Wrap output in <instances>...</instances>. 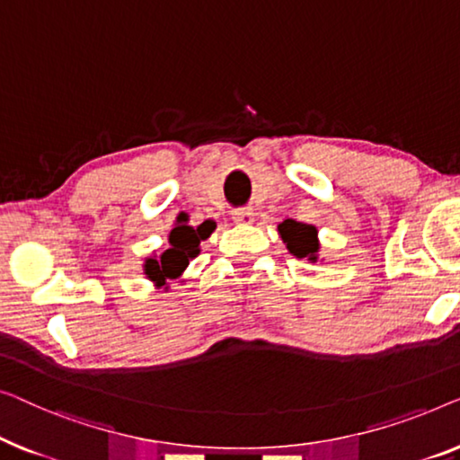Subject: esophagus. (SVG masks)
<instances>
[{"instance_id": "obj_1", "label": "esophagus", "mask_w": 460, "mask_h": 460, "mask_svg": "<svg viewBox=\"0 0 460 460\" xmlns=\"http://www.w3.org/2000/svg\"><path fill=\"white\" fill-rule=\"evenodd\" d=\"M233 221L239 223V225H252V223H254V210H252V208L233 210Z\"/></svg>"}]
</instances>
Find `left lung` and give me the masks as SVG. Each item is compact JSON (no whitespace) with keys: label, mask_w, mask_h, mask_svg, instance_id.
Listing matches in <instances>:
<instances>
[{"label":"left lung","mask_w":460,"mask_h":460,"mask_svg":"<svg viewBox=\"0 0 460 460\" xmlns=\"http://www.w3.org/2000/svg\"><path fill=\"white\" fill-rule=\"evenodd\" d=\"M277 231H279L283 243L288 245V250L292 252L296 258H308V261L316 262V258H319L316 256V252H319L316 227L288 218V221L277 225Z\"/></svg>","instance_id":"left-lung-1"}]
</instances>
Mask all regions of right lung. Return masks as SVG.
Here are the masks:
<instances>
[{"label": "right lung", "instance_id": "1", "mask_svg": "<svg viewBox=\"0 0 460 460\" xmlns=\"http://www.w3.org/2000/svg\"><path fill=\"white\" fill-rule=\"evenodd\" d=\"M217 225L204 221L198 227L187 225V218L179 221L177 227L168 235V248L160 256L146 258L144 273L156 288H166L168 281L179 279L183 275L191 258L199 254V242L210 237Z\"/></svg>", "mask_w": 460, "mask_h": 460}]
</instances>
